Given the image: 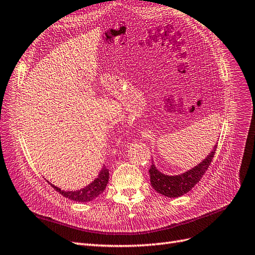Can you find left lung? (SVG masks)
I'll use <instances>...</instances> for the list:
<instances>
[{
  "label": "left lung",
  "instance_id": "obj_1",
  "mask_svg": "<svg viewBox=\"0 0 255 255\" xmlns=\"http://www.w3.org/2000/svg\"><path fill=\"white\" fill-rule=\"evenodd\" d=\"M218 142L213 146V149L205 159L198 163L196 166L191 169L184 171L179 175H166L156 168L154 162L149 169L150 174V182L153 189L166 197H179L188 192L194 187V185L201 180V178L208 169L209 165L213 159V155L216 153Z\"/></svg>",
  "mask_w": 255,
  "mask_h": 255
}]
</instances>
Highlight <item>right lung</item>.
I'll return each mask as SVG.
<instances>
[{
    "mask_svg": "<svg viewBox=\"0 0 255 255\" xmlns=\"http://www.w3.org/2000/svg\"><path fill=\"white\" fill-rule=\"evenodd\" d=\"M108 179H109V171L105 167H103L100 170L99 176L96 177L92 182H90L88 185H86L85 188H82L80 190L64 191L56 187V185H53L49 181L48 182L50 183V185L54 190L58 191L59 193L61 195H63L64 197L72 199V201H75V202L86 203V202L93 201L94 198H96L100 194H102L103 192H104V190L106 189V185L108 183Z\"/></svg>",
    "mask_w": 255,
    "mask_h": 255,
    "instance_id": "add662e5",
    "label": "right lung"
}]
</instances>
